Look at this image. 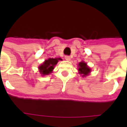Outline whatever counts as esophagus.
Returning <instances> with one entry per match:
<instances>
[{
    "mask_svg": "<svg viewBox=\"0 0 127 127\" xmlns=\"http://www.w3.org/2000/svg\"><path fill=\"white\" fill-rule=\"evenodd\" d=\"M64 58H65V60H66V61H69L71 60V57H70L69 56H64Z\"/></svg>",
    "mask_w": 127,
    "mask_h": 127,
    "instance_id": "esophagus-1",
    "label": "esophagus"
}]
</instances>
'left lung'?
Returning a JSON list of instances; mask_svg holds the SVG:
<instances>
[{
    "label": "left lung",
    "instance_id": "left-lung-1",
    "mask_svg": "<svg viewBox=\"0 0 127 127\" xmlns=\"http://www.w3.org/2000/svg\"><path fill=\"white\" fill-rule=\"evenodd\" d=\"M79 71L80 74H82V76H86L91 72V69L87 66V64L84 62H81L79 63Z\"/></svg>",
    "mask_w": 127,
    "mask_h": 127
}]
</instances>
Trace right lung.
<instances>
[{"instance_id":"add662e5","label":"right lung","mask_w":127,"mask_h":127,"mask_svg":"<svg viewBox=\"0 0 127 127\" xmlns=\"http://www.w3.org/2000/svg\"><path fill=\"white\" fill-rule=\"evenodd\" d=\"M58 61H62L61 58H49L45 61L41 66H39V69L40 70V73L43 75L50 74L52 73V70L54 68L55 65L57 64Z\"/></svg>"}]
</instances>
